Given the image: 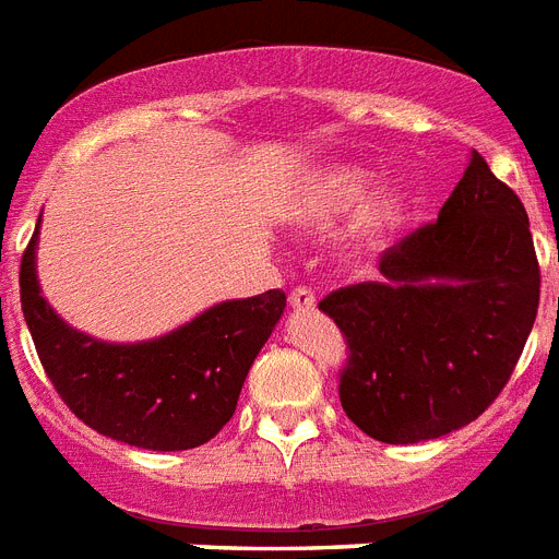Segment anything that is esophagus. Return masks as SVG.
Masks as SVG:
<instances>
[{"instance_id":"obj_1","label":"esophagus","mask_w":559,"mask_h":559,"mask_svg":"<svg viewBox=\"0 0 559 559\" xmlns=\"http://www.w3.org/2000/svg\"><path fill=\"white\" fill-rule=\"evenodd\" d=\"M289 307L298 312H310L316 310V293L307 287H295L293 293H289Z\"/></svg>"}]
</instances>
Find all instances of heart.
I'll list each match as a JSON object with an SVG mask.
<instances>
[{
    "mask_svg": "<svg viewBox=\"0 0 559 559\" xmlns=\"http://www.w3.org/2000/svg\"><path fill=\"white\" fill-rule=\"evenodd\" d=\"M376 175L358 166H324L307 175L293 198V215L301 226L310 229H326L347 212L358 206L367 192L373 189ZM365 201V200H364ZM366 202V201H365ZM411 212L405 189L388 186L382 192L368 198L353 217L350 233L358 243H376L402 229Z\"/></svg>",
    "mask_w": 559,
    "mask_h": 559,
    "instance_id": "b5f03b06",
    "label": "heart"
}]
</instances>
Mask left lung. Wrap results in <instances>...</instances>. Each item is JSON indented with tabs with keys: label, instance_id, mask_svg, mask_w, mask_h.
<instances>
[{
	"label": "left lung",
	"instance_id": "1",
	"mask_svg": "<svg viewBox=\"0 0 559 559\" xmlns=\"http://www.w3.org/2000/svg\"><path fill=\"white\" fill-rule=\"evenodd\" d=\"M379 272L319 304L350 347L344 413L388 444L465 428L502 393L537 319L523 201L474 152L437 221L390 247Z\"/></svg>",
	"mask_w": 559,
	"mask_h": 559
}]
</instances>
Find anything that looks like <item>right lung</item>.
<instances>
[{
  "mask_svg": "<svg viewBox=\"0 0 559 559\" xmlns=\"http://www.w3.org/2000/svg\"><path fill=\"white\" fill-rule=\"evenodd\" d=\"M36 235L39 224L22 252V312L45 373L76 419L146 451H189L217 437L287 295L266 289L215 304L152 342L108 344L68 326L39 295Z\"/></svg>",
  "mask_w": 559,
  "mask_h": 559,
  "instance_id": "1",
  "label": "right lung"
}]
</instances>
